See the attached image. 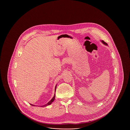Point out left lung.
I'll return each instance as SVG.
<instances>
[{
  "mask_svg": "<svg viewBox=\"0 0 130 130\" xmlns=\"http://www.w3.org/2000/svg\"><path fill=\"white\" fill-rule=\"evenodd\" d=\"M101 42L103 44H104V45H108V44H107V43H106V42H105L103 40H101Z\"/></svg>",
  "mask_w": 130,
  "mask_h": 130,
  "instance_id": "obj_1",
  "label": "left lung"
}]
</instances>
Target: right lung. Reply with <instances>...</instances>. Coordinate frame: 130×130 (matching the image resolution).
I'll return each instance as SVG.
<instances>
[{
	"label": "right lung",
	"instance_id": "1",
	"mask_svg": "<svg viewBox=\"0 0 130 130\" xmlns=\"http://www.w3.org/2000/svg\"><path fill=\"white\" fill-rule=\"evenodd\" d=\"M56 86H57V85H56V87H55V92H56ZM55 99V94H54V97L52 98V99H51L50 101L49 102H48L46 104H45V105H42V106H40V107H45V106H48V105H50V104H51L52 103V102L54 101V100ZM31 106H35V105H33V104H30Z\"/></svg>",
	"mask_w": 130,
	"mask_h": 130
}]
</instances>
